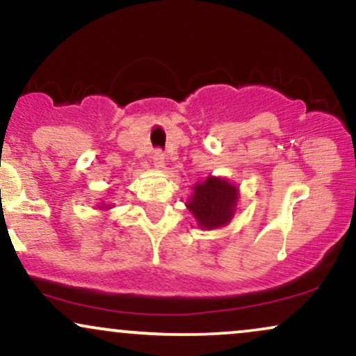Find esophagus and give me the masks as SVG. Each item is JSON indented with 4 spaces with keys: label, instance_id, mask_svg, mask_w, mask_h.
Instances as JSON below:
<instances>
[{
    "label": "esophagus",
    "instance_id": "34e87169",
    "mask_svg": "<svg viewBox=\"0 0 356 356\" xmlns=\"http://www.w3.org/2000/svg\"><path fill=\"white\" fill-rule=\"evenodd\" d=\"M152 162L156 167H164V162H165V154L161 151V149H156V151L152 152Z\"/></svg>",
    "mask_w": 356,
    "mask_h": 356
}]
</instances>
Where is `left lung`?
<instances>
[{
	"mask_svg": "<svg viewBox=\"0 0 356 356\" xmlns=\"http://www.w3.org/2000/svg\"><path fill=\"white\" fill-rule=\"evenodd\" d=\"M237 197V187L225 179L207 177L205 182L194 187V195L187 202V207L202 229H217L232 219Z\"/></svg>",
	"mask_w": 356,
	"mask_h": 356,
	"instance_id": "8db88e82",
	"label": "left lung"
}]
</instances>
